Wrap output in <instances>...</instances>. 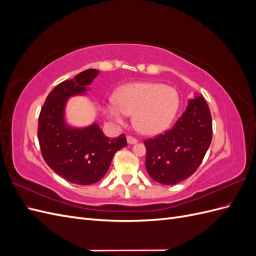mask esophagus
Listing matches in <instances>:
<instances>
[{
    "label": "esophagus",
    "instance_id": "1",
    "mask_svg": "<svg viewBox=\"0 0 256 256\" xmlns=\"http://www.w3.org/2000/svg\"><path fill=\"white\" fill-rule=\"evenodd\" d=\"M127 142H128V144H136V143H138V140L134 136H127Z\"/></svg>",
    "mask_w": 256,
    "mask_h": 256
}]
</instances>
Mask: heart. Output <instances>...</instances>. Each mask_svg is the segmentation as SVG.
I'll return each instance as SVG.
<instances>
[{
	"instance_id": "heart-1",
	"label": "heart",
	"mask_w": 256,
	"mask_h": 256,
	"mask_svg": "<svg viewBox=\"0 0 256 256\" xmlns=\"http://www.w3.org/2000/svg\"><path fill=\"white\" fill-rule=\"evenodd\" d=\"M106 106V112L116 122H122L125 115H132L138 132L156 136L171 125L180 108V95L172 86L154 82H136L124 85Z\"/></svg>"
}]
</instances>
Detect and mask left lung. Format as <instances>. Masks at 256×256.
Wrapping results in <instances>:
<instances>
[{
  "label": "left lung",
  "instance_id": "8db88e82",
  "mask_svg": "<svg viewBox=\"0 0 256 256\" xmlns=\"http://www.w3.org/2000/svg\"><path fill=\"white\" fill-rule=\"evenodd\" d=\"M212 138L210 110L203 95L196 92L171 129L144 141L147 173L168 186L187 180L202 164Z\"/></svg>",
  "mask_w": 256,
  "mask_h": 256
}]
</instances>
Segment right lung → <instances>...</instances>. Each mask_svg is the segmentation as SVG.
<instances>
[{
    "label": "right lung",
    "mask_w": 256,
    "mask_h": 256,
    "mask_svg": "<svg viewBox=\"0 0 256 256\" xmlns=\"http://www.w3.org/2000/svg\"><path fill=\"white\" fill-rule=\"evenodd\" d=\"M98 74L97 69H86L74 79L58 84L38 118L37 136L46 164L65 180L76 184L99 182L109 170L115 152L127 145L125 134L109 138L97 124L83 129L65 125L67 98L84 92Z\"/></svg>",
    "instance_id": "add662e5"
}]
</instances>
